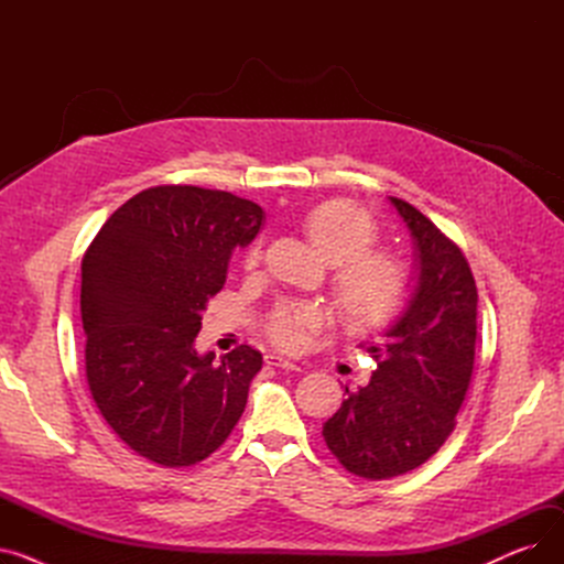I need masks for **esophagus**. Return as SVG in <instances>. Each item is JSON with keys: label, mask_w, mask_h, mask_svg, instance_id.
Listing matches in <instances>:
<instances>
[{"label": "esophagus", "mask_w": 564, "mask_h": 564, "mask_svg": "<svg viewBox=\"0 0 564 564\" xmlns=\"http://www.w3.org/2000/svg\"><path fill=\"white\" fill-rule=\"evenodd\" d=\"M264 364H270V366H276V368H283V370H292V372H300L302 370V364H297V361H290V359H285V357H281V354H264Z\"/></svg>", "instance_id": "1"}]
</instances>
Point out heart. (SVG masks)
I'll return each instance as SVG.
<instances>
[{"label":"heart","instance_id":"b5f03b06","mask_svg":"<svg viewBox=\"0 0 564 564\" xmlns=\"http://www.w3.org/2000/svg\"><path fill=\"white\" fill-rule=\"evenodd\" d=\"M304 232L317 253L336 264L334 302L351 327L372 329L393 319L409 297L406 267L387 253H372L377 228L357 205L327 200L304 217ZM260 242L245 251V267L260 260ZM322 322L311 304L279 302L264 319V332L276 345L300 347Z\"/></svg>","mask_w":564,"mask_h":564}]
</instances>
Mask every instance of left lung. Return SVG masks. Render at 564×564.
Here are the masks:
<instances>
[{
  "label": "left lung",
  "instance_id": "obj_1",
  "mask_svg": "<svg viewBox=\"0 0 564 564\" xmlns=\"http://www.w3.org/2000/svg\"><path fill=\"white\" fill-rule=\"evenodd\" d=\"M391 203L416 249V290L381 340L366 387L349 391L322 436L359 478L389 480L425 464L455 430L476 361L478 288L459 247L402 198Z\"/></svg>",
  "mask_w": 564,
  "mask_h": 564
}]
</instances>
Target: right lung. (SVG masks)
Returning a JSON list of instances; mask_svg holds the SVG:
<instances>
[{"mask_svg":"<svg viewBox=\"0 0 564 564\" xmlns=\"http://www.w3.org/2000/svg\"><path fill=\"white\" fill-rule=\"evenodd\" d=\"M253 200L194 185L143 189L105 221L82 260L86 381L107 425L160 466L210 457L247 406L262 354L215 361L194 338L235 247L258 235Z\"/></svg>","mask_w":564,"mask_h":564,"instance_id":"1","label":"right lung"}]
</instances>
